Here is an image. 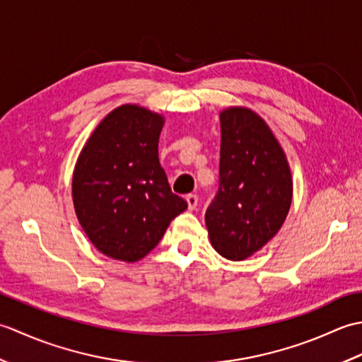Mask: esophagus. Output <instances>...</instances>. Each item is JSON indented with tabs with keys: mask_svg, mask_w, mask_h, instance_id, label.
<instances>
[{
	"mask_svg": "<svg viewBox=\"0 0 362 362\" xmlns=\"http://www.w3.org/2000/svg\"><path fill=\"white\" fill-rule=\"evenodd\" d=\"M187 202H188V209L189 210H194L196 209V205H197V202H199V197H197V194H194V193H189V194H187Z\"/></svg>",
	"mask_w": 362,
	"mask_h": 362,
	"instance_id": "obj_1",
	"label": "esophagus"
}]
</instances>
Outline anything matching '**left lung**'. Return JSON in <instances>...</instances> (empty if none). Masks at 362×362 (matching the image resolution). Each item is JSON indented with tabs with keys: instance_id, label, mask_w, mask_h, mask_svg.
Masks as SVG:
<instances>
[{
	"instance_id": "left-lung-1",
	"label": "left lung",
	"mask_w": 362,
	"mask_h": 362,
	"mask_svg": "<svg viewBox=\"0 0 362 362\" xmlns=\"http://www.w3.org/2000/svg\"><path fill=\"white\" fill-rule=\"evenodd\" d=\"M291 199L288 161L266 122L241 107L222 112L218 191L205 213L213 247L227 259L250 257L279 232Z\"/></svg>"
}]
</instances>
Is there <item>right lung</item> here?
<instances>
[{
  "label": "right lung",
  "mask_w": 362,
  "mask_h": 362,
  "mask_svg": "<svg viewBox=\"0 0 362 362\" xmlns=\"http://www.w3.org/2000/svg\"><path fill=\"white\" fill-rule=\"evenodd\" d=\"M163 118L121 105L101 121L73 175L76 214L104 255L134 263L156 247L171 221L187 210L158 160Z\"/></svg>",
  "instance_id": "obj_1"
}]
</instances>
